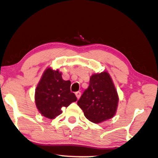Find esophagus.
<instances>
[{"label":"esophagus","mask_w":158,"mask_h":158,"mask_svg":"<svg viewBox=\"0 0 158 158\" xmlns=\"http://www.w3.org/2000/svg\"><path fill=\"white\" fill-rule=\"evenodd\" d=\"M75 95H76V96H77V99H79L81 96V93H80V92H77V93H75Z\"/></svg>","instance_id":"1"}]
</instances>
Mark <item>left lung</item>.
I'll list each match as a JSON object with an SVG mask.
<instances>
[{
    "label": "left lung",
    "instance_id": "obj_1",
    "mask_svg": "<svg viewBox=\"0 0 158 158\" xmlns=\"http://www.w3.org/2000/svg\"><path fill=\"white\" fill-rule=\"evenodd\" d=\"M119 97L107 71L93 73L88 88L84 92L77 104L85 117L93 123H101L112 118L117 112Z\"/></svg>",
    "mask_w": 158,
    "mask_h": 158
}]
</instances>
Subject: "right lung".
Here are the masks:
<instances>
[{
  "instance_id": "add662e5",
  "label": "right lung",
  "mask_w": 158,
  "mask_h": 158,
  "mask_svg": "<svg viewBox=\"0 0 158 158\" xmlns=\"http://www.w3.org/2000/svg\"><path fill=\"white\" fill-rule=\"evenodd\" d=\"M71 81H65L59 70L47 68L41 76L35 92V105L39 113L48 119H55L62 114V108L77 101L71 93Z\"/></svg>"
}]
</instances>
